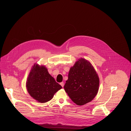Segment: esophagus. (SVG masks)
<instances>
[{"instance_id":"34e87169","label":"esophagus","mask_w":131,"mask_h":131,"mask_svg":"<svg viewBox=\"0 0 131 131\" xmlns=\"http://www.w3.org/2000/svg\"><path fill=\"white\" fill-rule=\"evenodd\" d=\"M60 84H61V85L63 88L64 87V83L63 82H61L60 83Z\"/></svg>"}]
</instances>
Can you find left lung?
I'll return each instance as SVG.
<instances>
[{"label":"left lung","instance_id":"left-lung-1","mask_svg":"<svg viewBox=\"0 0 131 131\" xmlns=\"http://www.w3.org/2000/svg\"><path fill=\"white\" fill-rule=\"evenodd\" d=\"M100 79L91 63L81 58L70 68L64 86L71 100L81 106L92 101L99 91Z\"/></svg>","mask_w":131,"mask_h":131}]
</instances>
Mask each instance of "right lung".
Instances as JSON below:
<instances>
[{
	"label": "right lung",
	"mask_w": 131,
	"mask_h": 131,
	"mask_svg": "<svg viewBox=\"0 0 131 131\" xmlns=\"http://www.w3.org/2000/svg\"><path fill=\"white\" fill-rule=\"evenodd\" d=\"M26 88L34 99L44 103L50 101L62 87L49 73L45 66L35 64L27 77Z\"/></svg>",
	"instance_id": "obj_1"
}]
</instances>
